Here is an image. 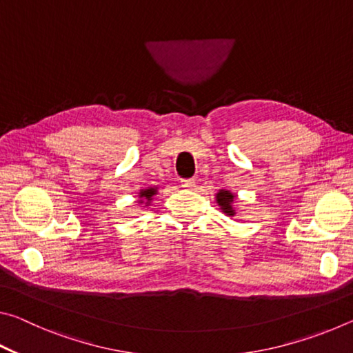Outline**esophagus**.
Segmentation results:
<instances>
[{
  "label": "esophagus",
  "instance_id": "esophagus-1",
  "mask_svg": "<svg viewBox=\"0 0 353 353\" xmlns=\"http://www.w3.org/2000/svg\"><path fill=\"white\" fill-rule=\"evenodd\" d=\"M194 179H182L181 181V185L183 188H191V187H194Z\"/></svg>",
  "mask_w": 353,
  "mask_h": 353
}]
</instances>
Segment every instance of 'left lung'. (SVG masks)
<instances>
[{
    "instance_id": "1",
    "label": "left lung",
    "mask_w": 353,
    "mask_h": 353,
    "mask_svg": "<svg viewBox=\"0 0 353 353\" xmlns=\"http://www.w3.org/2000/svg\"><path fill=\"white\" fill-rule=\"evenodd\" d=\"M234 199H235V194L230 193V191H227V190H219L216 193L218 205L221 207V210L227 214V216H235Z\"/></svg>"
}]
</instances>
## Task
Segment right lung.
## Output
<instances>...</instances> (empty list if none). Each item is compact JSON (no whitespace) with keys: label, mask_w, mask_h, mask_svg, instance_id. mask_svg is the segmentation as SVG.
Wrapping results in <instances>:
<instances>
[{"label":"right lung","mask_w":353,"mask_h":353,"mask_svg":"<svg viewBox=\"0 0 353 353\" xmlns=\"http://www.w3.org/2000/svg\"><path fill=\"white\" fill-rule=\"evenodd\" d=\"M154 194H157V187H149V188H146V190H141L140 191V202H143V201H146V205H149V202L152 201V198H154Z\"/></svg>","instance_id":"add662e5"}]
</instances>
